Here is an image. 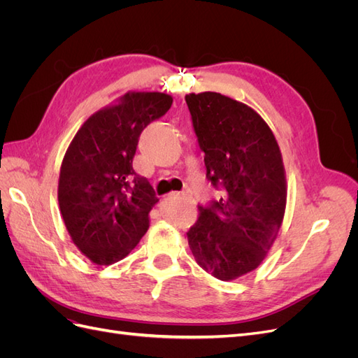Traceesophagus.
<instances>
[{"label": "esophagus", "instance_id": "obj_1", "mask_svg": "<svg viewBox=\"0 0 358 358\" xmlns=\"http://www.w3.org/2000/svg\"><path fill=\"white\" fill-rule=\"evenodd\" d=\"M171 197H175V199H185V196H183V194H180V192H173Z\"/></svg>", "mask_w": 358, "mask_h": 358}]
</instances>
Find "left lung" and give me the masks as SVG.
<instances>
[{
	"label": "left lung",
	"mask_w": 358,
	"mask_h": 358,
	"mask_svg": "<svg viewBox=\"0 0 358 358\" xmlns=\"http://www.w3.org/2000/svg\"><path fill=\"white\" fill-rule=\"evenodd\" d=\"M204 152L206 178L220 200L199 206L188 236L197 264L231 280L263 262L284 220L287 183L272 129L251 107L218 92L185 96Z\"/></svg>",
	"instance_id": "8db88e82"
}]
</instances>
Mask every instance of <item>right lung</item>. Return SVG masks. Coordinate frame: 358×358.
<instances>
[{
	"instance_id": "add662e5",
	"label": "right lung",
	"mask_w": 358,
	"mask_h": 358,
	"mask_svg": "<svg viewBox=\"0 0 358 358\" xmlns=\"http://www.w3.org/2000/svg\"><path fill=\"white\" fill-rule=\"evenodd\" d=\"M171 103L167 94L128 92L119 104L94 113L67 149L59 210L71 241L95 264L122 259L149 229V212L159 199L134 171L133 158L140 134Z\"/></svg>"
}]
</instances>
